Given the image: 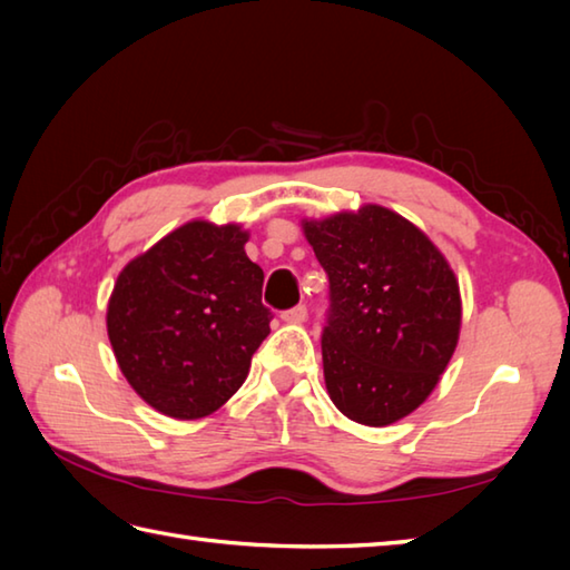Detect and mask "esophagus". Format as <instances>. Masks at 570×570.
I'll use <instances>...</instances> for the list:
<instances>
[{"instance_id":"34e87169","label":"esophagus","mask_w":570,"mask_h":570,"mask_svg":"<svg viewBox=\"0 0 570 570\" xmlns=\"http://www.w3.org/2000/svg\"><path fill=\"white\" fill-rule=\"evenodd\" d=\"M306 318H308V308H306V306H294V308H288V311L282 313V321L292 323V325L304 323Z\"/></svg>"}]
</instances>
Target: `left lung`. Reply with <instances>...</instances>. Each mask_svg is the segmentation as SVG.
I'll list each match as a JSON object with an SVG mask.
<instances>
[{
    "label": "left lung",
    "mask_w": 570,
    "mask_h": 570,
    "mask_svg": "<svg viewBox=\"0 0 570 570\" xmlns=\"http://www.w3.org/2000/svg\"><path fill=\"white\" fill-rule=\"evenodd\" d=\"M301 227L331 278L325 390L347 419L390 426L426 402L455 353L458 278L423 229L382 205Z\"/></svg>",
    "instance_id": "left-lung-1"
}]
</instances>
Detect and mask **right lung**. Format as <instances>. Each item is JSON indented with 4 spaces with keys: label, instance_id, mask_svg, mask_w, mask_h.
I'll return each mask as SVG.
<instances>
[{
    "label": "right lung",
    "instance_id": "add662e5",
    "mask_svg": "<svg viewBox=\"0 0 570 570\" xmlns=\"http://www.w3.org/2000/svg\"><path fill=\"white\" fill-rule=\"evenodd\" d=\"M237 223L190 220L127 262L107 301L119 370L164 416H210L247 380L269 335L264 272Z\"/></svg>",
    "mask_w": 570,
    "mask_h": 570
}]
</instances>
